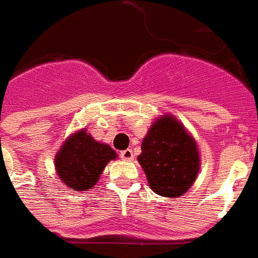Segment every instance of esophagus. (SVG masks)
I'll return each instance as SVG.
<instances>
[{"instance_id":"esophagus-1","label":"esophagus","mask_w":258,"mask_h":258,"mask_svg":"<svg viewBox=\"0 0 258 258\" xmlns=\"http://www.w3.org/2000/svg\"><path fill=\"white\" fill-rule=\"evenodd\" d=\"M119 157L122 158V159H125V161H132L133 159V151L132 150H123V151L119 152Z\"/></svg>"}]
</instances>
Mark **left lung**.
Returning a JSON list of instances; mask_svg holds the SVG:
<instances>
[{
  "label": "left lung",
  "instance_id": "left-lung-1",
  "mask_svg": "<svg viewBox=\"0 0 258 258\" xmlns=\"http://www.w3.org/2000/svg\"><path fill=\"white\" fill-rule=\"evenodd\" d=\"M137 159L152 191L168 198L187 192L199 170L197 143L180 122L168 115L150 127Z\"/></svg>",
  "mask_w": 258,
  "mask_h": 258
}]
</instances>
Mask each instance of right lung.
Returning a JSON list of instances; mask_svg holds the SVG:
<instances>
[{
    "instance_id": "1",
    "label": "right lung",
    "mask_w": 258,
    "mask_h": 258,
    "mask_svg": "<svg viewBox=\"0 0 258 258\" xmlns=\"http://www.w3.org/2000/svg\"><path fill=\"white\" fill-rule=\"evenodd\" d=\"M115 157L110 146L96 142L86 131H80L60 148L54 165L63 183L75 191H85L97 183L103 169Z\"/></svg>"
}]
</instances>
